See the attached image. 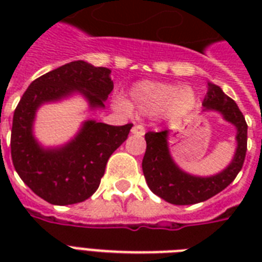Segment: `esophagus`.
I'll use <instances>...</instances> for the list:
<instances>
[{
  "label": "esophagus",
  "instance_id": "obj_1",
  "mask_svg": "<svg viewBox=\"0 0 262 262\" xmlns=\"http://www.w3.org/2000/svg\"><path fill=\"white\" fill-rule=\"evenodd\" d=\"M132 135L144 136L145 135V129H144V126H141V125H135V126L132 127Z\"/></svg>",
  "mask_w": 262,
  "mask_h": 262
}]
</instances>
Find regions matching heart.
Returning <instances> with one entry per match:
<instances>
[{
	"instance_id": "b5f03b06",
	"label": "heart",
	"mask_w": 262,
	"mask_h": 262,
	"mask_svg": "<svg viewBox=\"0 0 262 262\" xmlns=\"http://www.w3.org/2000/svg\"><path fill=\"white\" fill-rule=\"evenodd\" d=\"M121 110H136L145 115L164 114L168 118L186 117L197 106V94L189 85L178 87L171 83L139 81L129 91L126 103L119 100Z\"/></svg>"
}]
</instances>
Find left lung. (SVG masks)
<instances>
[{
  "label": "left lung",
  "mask_w": 262,
  "mask_h": 262,
  "mask_svg": "<svg viewBox=\"0 0 262 262\" xmlns=\"http://www.w3.org/2000/svg\"><path fill=\"white\" fill-rule=\"evenodd\" d=\"M203 113L216 111L236 129V149L231 163L211 177H197L177 166L168 149V130L148 132L147 149L143 159V172L148 187L160 199L174 205L203 203L224 190L235 179L244 166L248 149V125L239 107L219 85L208 83L203 102Z\"/></svg>",
  "instance_id": "obj_1"
}]
</instances>
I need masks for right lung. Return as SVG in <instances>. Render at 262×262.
<instances>
[{
	"instance_id": "add662e5",
	"label": "right lung",
	"mask_w": 262,
	"mask_h": 262,
	"mask_svg": "<svg viewBox=\"0 0 262 262\" xmlns=\"http://www.w3.org/2000/svg\"><path fill=\"white\" fill-rule=\"evenodd\" d=\"M107 68L73 61L34 80L13 114L10 154L23 182L54 205L85 201L99 187L107 160L127 139L132 123L113 126L88 119L61 147L45 148L34 136V121L42 104L83 95L91 110L104 108L114 88Z\"/></svg>"
}]
</instances>
